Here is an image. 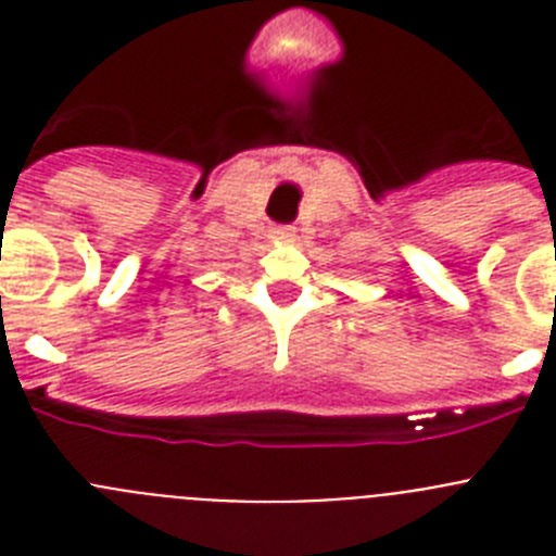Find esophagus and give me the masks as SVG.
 <instances>
[{"label": "esophagus", "instance_id": "1", "mask_svg": "<svg viewBox=\"0 0 556 556\" xmlns=\"http://www.w3.org/2000/svg\"><path fill=\"white\" fill-rule=\"evenodd\" d=\"M269 239H273V242H281V244L292 242L294 228H289V225H278V228L269 230Z\"/></svg>", "mask_w": 556, "mask_h": 556}]
</instances>
